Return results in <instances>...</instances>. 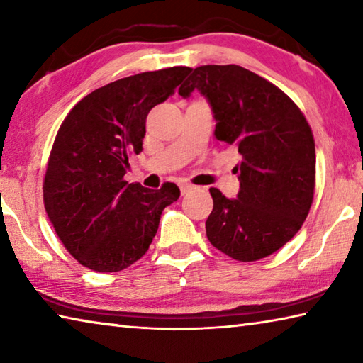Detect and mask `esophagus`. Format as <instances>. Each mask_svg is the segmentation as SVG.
I'll use <instances>...</instances> for the list:
<instances>
[{"label":"esophagus","mask_w":363,"mask_h":363,"mask_svg":"<svg viewBox=\"0 0 363 363\" xmlns=\"http://www.w3.org/2000/svg\"><path fill=\"white\" fill-rule=\"evenodd\" d=\"M194 189H195L194 184H189V182H184V184H181V194H182V195H186V194H189V192H192Z\"/></svg>","instance_id":"esophagus-1"}]
</instances>
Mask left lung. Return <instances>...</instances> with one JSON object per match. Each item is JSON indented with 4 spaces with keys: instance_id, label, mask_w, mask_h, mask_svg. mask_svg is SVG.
<instances>
[{
    "instance_id": "1",
    "label": "left lung",
    "mask_w": 363,
    "mask_h": 363,
    "mask_svg": "<svg viewBox=\"0 0 363 363\" xmlns=\"http://www.w3.org/2000/svg\"><path fill=\"white\" fill-rule=\"evenodd\" d=\"M199 89L211 104L214 136L235 145L240 192L211 187L206 237L232 259L267 257L294 237L315 189V143L304 113L284 91L240 65L196 67L179 94Z\"/></svg>"
}]
</instances>
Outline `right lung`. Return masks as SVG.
<instances>
[{"label":"right lung","mask_w":363,"mask_h":363,"mask_svg":"<svg viewBox=\"0 0 363 363\" xmlns=\"http://www.w3.org/2000/svg\"><path fill=\"white\" fill-rule=\"evenodd\" d=\"M189 67L144 72L84 96L60 125L43 181L48 218L65 250L96 272H118L145 255L162 211L181 190L128 184L150 110L174 94Z\"/></svg>","instance_id":"right-lung-1"}]
</instances>
